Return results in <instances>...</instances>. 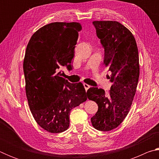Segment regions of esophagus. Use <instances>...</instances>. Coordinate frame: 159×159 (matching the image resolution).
<instances>
[{
	"label": "esophagus",
	"mask_w": 159,
	"mask_h": 159,
	"mask_svg": "<svg viewBox=\"0 0 159 159\" xmlns=\"http://www.w3.org/2000/svg\"><path fill=\"white\" fill-rule=\"evenodd\" d=\"M83 86H84V88H85V89L86 91H87L90 88V85L87 84V83H83Z\"/></svg>",
	"instance_id": "1"
}]
</instances>
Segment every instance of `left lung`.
Segmentation results:
<instances>
[{"label": "left lung", "instance_id": "obj_1", "mask_svg": "<svg viewBox=\"0 0 159 159\" xmlns=\"http://www.w3.org/2000/svg\"><path fill=\"white\" fill-rule=\"evenodd\" d=\"M93 23L104 48V64L111 71L107 76L113 84L108 94L102 88L88 90V98L98 105L91 122L97 130L109 131L123 122L130 109L139 76L138 49L133 34L120 23Z\"/></svg>", "mask_w": 159, "mask_h": 159}]
</instances>
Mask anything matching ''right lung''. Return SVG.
<instances>
[{"label":"right lung","instance_id":"obj_1","mask_svg":"<svg viewBox=\"0 0 159 159\" xmlns=\"http://www.w3.org/2000/svg\"><path fill=\"white\" fill-rule=\"evenodd\" d=\"M82 26L78 22H53L36 31L29 40L23 69L28 104L35 120L51 133L66 130L72 109L86 101L81 83L62 77L71 69L74 48Z\"/></svg>","mask_w":159,"mask_h":159}]
</instances>
